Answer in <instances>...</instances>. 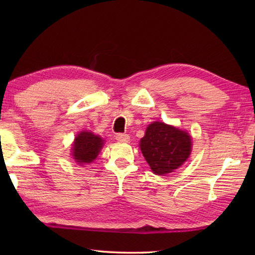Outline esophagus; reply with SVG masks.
<instances>
[{"label": "esophagus", "mask_w": 255, "mask_h": 255, "mask_svg": "<svg viewBox=\"0 0 255 255\" xmlns=\"http://www.w3.org/2000/svg\"><path fill=\"white\" fill-rule=\"evenodd\" d=\"M129 136L127 133H117L116 134V140L119 142H128L129 141Z\"/></svg>", "instance_id": "obj_1"}]
</instances>
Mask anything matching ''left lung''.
<instances>
[{
	"mask_svg": "<svg viewBox=\"0 0 255 255\" xmlns=\"http://www.w3.org/2000/svg\"><path fill=\"white\" fill-rule=\"evenodd\" d=\"M140 149L150 169L156 175H164L183 165L192 151L188 132L161 122L150 124Z\"/></svg>",
	"mask_w": 255,
	"mask_h": 255,
	"instance_id": "obj_1",
	"label": "left lung"
}]
</instances>
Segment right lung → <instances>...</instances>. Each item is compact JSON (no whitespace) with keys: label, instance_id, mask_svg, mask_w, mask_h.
Returning a JSON list of instances; mask_svg holds the SVG:
<instances>
[{"label":"right lung","instance_id":"add662e5","mask_svg":"<svg viewBox=\"0 0 255 255\" xmlns=\"http://www.w3.org/2000/svg\"><path fill=\"white\" fill-rule=\"evenodd\" d=\"M103 144L104 142L100 136L90 131H81L72 145L73 159L80 165L91 163L97 158Z\"/></svg>","mask_w":255,"mask_h":255}]
</instances>
